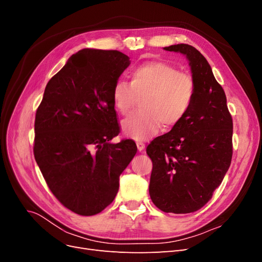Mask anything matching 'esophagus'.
Here are the masks:
<instances>
[{"mask_svg": "<svg viewBox=\"0 0 262 262\" xmlns=\"http://www.w3.org/2000/svg\"><path fill=\"white\" fill-rule=\"evenodd\" d=\"M137 146H138L139 152H142V150H143V149L145 148V144L143 143V142H141V141H138V142H137Z\"/></svg>", "mask_w": 262, "mask_h": 262, "instance_id": "1", "label": "esophagus"}]
</instances>
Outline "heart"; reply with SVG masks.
Masks as SVG:
<instances>
[{"mask_svg":"<svg viewBox=\"0 0 262 262\" xmlns=\"http://www.w3.org/2000/svg\"><path fill=\"white\" fill-rule=\"evenodd\" d=\"M130 83L118 80L113 87V101L121 115L129 114L139 98V113L125 118L121 128L126 137L144 141L165 128L179 123L191 108L195 96L194 78L168 63L154 61L137 67Z\"/></svg>","mask_w":262,"mask_h":262,"instance_id":"1","label":"heart"}]
</instances>
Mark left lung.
Listing matches in <instances>:
<instances>
[{"label": "left lung", "mask_w": 262, "mask_h": 262, "mask_svg": "<svg viewBox=\"0 0 262 262\" xmlns=\"http://www.w3.org/2000/svg\"><path fill=\"white\" fill-rule=\"evenodd\" d=\"M164 49L186 55L195 82V96L185 118L146 147L153 162L148 191L163 212L186 214L210 201L229 168L233 119L224 90L207 59L185 43Z\"/></svg>", "instance_id": "8db88e82"}]
</instances>
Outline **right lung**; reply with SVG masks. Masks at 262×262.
<instances>
[{
	"label": "right lung",
	"instance_id": "right-lung-1",
	"mask_svg": "<svg viewBox=\"0 0 262 262\" xmlns=\"http://www.w3.org/2000/svg\"><path fill=\"white\" fill-rule=\"evenodd\" d=\"M130 58L117 50L83 49L51 77L36 112L34 155L53 195L80 215L112 203L119 177L137 153L120 133L113 87Z\"/></svg>",
	"mask_w": 262,
	"mask_h": 262
}]
</instances>
